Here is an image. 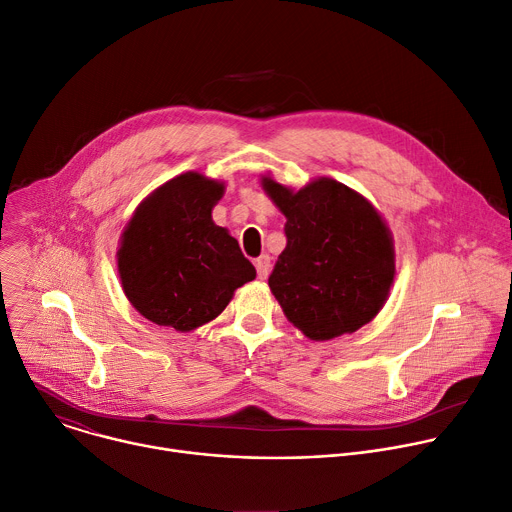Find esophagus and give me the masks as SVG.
<instances>
[{"label": "esophagus", "instance_id": "esophagus-1", "mask_svg": "<svg viewBox=\"0 0 512 512\" xmlns=\"http://www.w3.org/2000/svg\"><path fill=\"white\" fill-rule=\"evenodd\" d=\"M256 272H258V278H268L270 274V256L268 254H262L258 260H256Z\"/></svg>", "mask_w": 512, "mask_h": 512}]
</instances>
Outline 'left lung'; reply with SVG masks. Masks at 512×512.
Segmentation results:
<instances>
[{"label": "left lung", "instance_id": "left-lung-1", "mask_svg": "<svg viewBox=\"0 0 512 512\" xmlns=\"http://www.w3.org/2000/svg\"><path fill=\"white\" fill-rule=\"evenodd\" d=\"M262 187L287 217L268 278L287 319L315 342L372 321L394 280L392 236L372 203L325 177L299 191L262 177Z\"/></svg>", "mask_w": 512, "mask_h": 512}]
</instances>
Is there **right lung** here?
I'll list each match as a JSON object with an SVG mask.
<instances>
[{
    "label": "right lung",
    "instance_id": "1",
    "mask_svg": "<svg viewBox=\"0 0 512 512\" xmlns=\"http://www.w3.org/2000/svg\"><path fill=\"white\" fill-rule=\"evenodd\" d=\"M223 183L199 173L170 179L128 221L118 250L122 287L156 325L191 331L215 319L256 268L211 219Z\"/></svg>",
    "mask_w": 512,
    "mask_h": 512
}]
</instances>
